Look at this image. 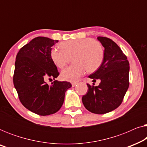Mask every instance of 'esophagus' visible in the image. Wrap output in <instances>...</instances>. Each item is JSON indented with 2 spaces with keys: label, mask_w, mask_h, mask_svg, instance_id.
<instances>
[{
  "label": "esophagus",
  "mask_w": 147,
  "mask_h": 147,
  "mask_svg": "<svg viewBox=\"0 0 147 147\" xmlns=\"http://www.w3.org/2000/svg\"><path fill=\"white\" fill-rule=\"evenodd\" d=\"M77 82H74V83H72L71 84V85H72V86H73V87H75V86L77 85Z\"/></svg>",
  "instance_id": "obj_1"
}]
</instances>
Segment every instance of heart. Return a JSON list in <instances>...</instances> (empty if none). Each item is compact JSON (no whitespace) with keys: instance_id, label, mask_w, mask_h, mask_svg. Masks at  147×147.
I'll use <instances>...</instances> for the list:
<instances>
[{"instance_id":"1","label":"heart","mask_w":147,"mask_h":147,"mask_svg":"<svg viewBox=\"0 0 147 147\" xmlns=\"http://www.w3.org/2000/svg\"><path fill=\"white\" fill-rule=\"evenodd\" d=\"M61 49H52L50 57L59 68H63L73 57L74 65L66 67L61 72V78L65 81L77 82L84 75L86 70L93 72L102 65L104 50L102 44L92 38L70 39L59 43Z\"/></svg>"}]
</instances>
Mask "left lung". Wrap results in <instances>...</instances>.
<instances>
[{
    "label": "left lung",
    "instance_id": "left-lung-1",
    "mask_svg": "<svg viewBox=\"0 0 147 147\" xmlns=\"http://www.w3.org/2000/svg\"><path fill=\"white\" fill-rule=\"evenodd\" d=\"M104 47L100 67L88 77L100 80L99 86L87 84V94L82 102L88 111L103 114L115 110L123 100L129 86V62L117 44L109 38L98 37ZM93 80V81H94Z\"/></svg>",
    "mask_w": 147,
    "mask_h": 147
}]
</instances>
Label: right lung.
Listing matches in <instances>:
<instances>
[{
    "label": "right lung",
    "instance_id": "1",
    "mask_svg": "<svg viewBox=\"0 0 147 147\" xmlns=\"http://www.w3.org/2000/svg\"><path fill=\"white\" fill-rule=\"evenodd\" d=\"M57 40L37 37L18 52L15 64L13 83L20 101L25 107L40 116L57 112L63 105L65 93L71 84L55 80L51 86L47 78L59 75L51 61L50 51Z\"/></svg>",
    "mask_w": 147,
    "mask_h": 147
}]
</instances>
